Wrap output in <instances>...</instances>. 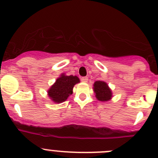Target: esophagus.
Here are the masks:
<instances>
[{
	"label": "esophagus",
	"mask_w": 158,
	"mask_h": 158,
	"mask_svg": "<svg viewBox=\"0 0 158 158\" xmlns=\"http://www.w3.org/2000/svg\"><path fill=\"white\" fill-rule=\"evenodd\" d=\"M81 81L83 82H87V81H88V77H86V76H85V77H82L81 78Z\"/></svg>",
	"instance_id": "34e87169"
}]
</instances>
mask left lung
I'll use <instances>...</instances> for the list:
<instances>
[{"label": "left lung", "instance_id": "1", "mask_svg": "<svg viewBox=\"0 0 158 158\" xmlns=\"http://www.w3.org/2000/svg\"><path fill=\"white\" fill-rule=\"evenodd\" d=\"M94 92L98 101L106 102L111 99V91L103 81H96L94 83Z\"/></svg>", "mask_w": 158, "mask_h": 158}]
</instances>
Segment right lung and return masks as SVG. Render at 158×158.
Returning a JSON list of instances; mask_svg holds the SVG:
<instances>
[{
    "instance_id": "add662e5",
    "label": "right lung",
    "mask_w": 158,
    "mask_h": 158,
    "mask_svg": "<svg viewBox=\"0 0 158 158\" xmlns=\"http://www.w3.org/2000/svg\"><path fill=\"white\" fill-rule=\"evenodd\" d=\"M78 82L79 79L77 76L61 75L48 90L49 97L55 102H63L73 94V86Z\"/></svg>"
}]
</instances>
